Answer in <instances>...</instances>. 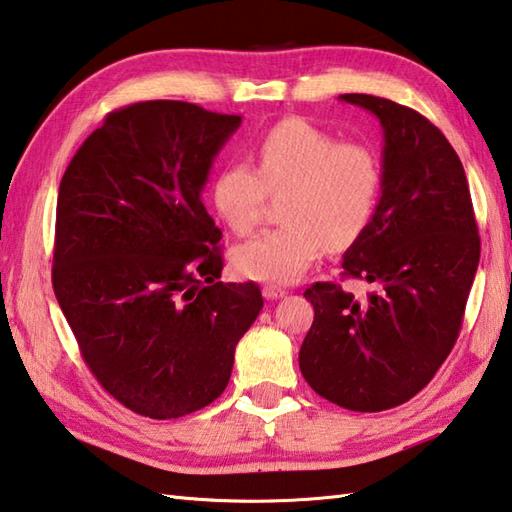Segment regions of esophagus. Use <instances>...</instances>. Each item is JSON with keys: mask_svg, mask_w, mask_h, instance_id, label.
Returning a JSON list of instances; mask_svg holds the SVG:
<instances>
[{"mask_svg": "<svg viewBox=\"0 0 512 512\" xmlns=\"http://www.w3.org/2000/svg\"><path fill=\"white\" fill-rule=\"evenodd\" d=\"M262 293H264V297H266V299H279V297H284V295H286V288H279V286L268 284V286H264V288H262Z\"/></svg>", "mask_w": 512, "mask_h": 512, "instance_id": "esophagus-1", "label": "esophagus"}]
</instances>
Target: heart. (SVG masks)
I'll list each match as a JSON object with an SVG mask.
<instances>
[{"label": "heart", "instance_id": "heart-1", "mask_svg": "<svg viewBox=\"0 0 512 512\" xmlns=\"http://www.w3.org/2000/svg\"><path fill=\"white\" fill-rule=\"evenodd\" d=\"M255 157L257 168L233 159L210 179V204L239 237L262 224L268 195H284V226L235 248L233 262L242 275L295 282L326 246H350L373 219L382 164L370 146L339 142L304 119H284L259 135Z\"/></svg>", "mask_w": 512, "mask_h": 512}]
</instances>
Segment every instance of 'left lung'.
I'll return each mask as SVG.
<instances>
[{"label":"left lung","instance_id":"8db88e82","mask_svg":"<svg viewBox=\"0 0 512 512\" xmlns=\"http://www.w3.org/2000/svg\"><path fill=\"white\" fill-rule=\"evenodd\" d=\"M384 128L382 197L344 253V277L373 293L355 297L317 282L304 297L315 319L299 350L308 386L357 413L415 397L453 350L479 264L468 179L442 130L417 110L350 93Z\"/></svg>","mask_w":512,"mask_h":512}]
</instances>
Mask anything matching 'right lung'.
<instances>
[{"mask_svg": "<svg viewBox=\"0 0 512 512\" xmlns=\"http://www.w3.org/2000/svg\"><path fill=\"white\" fill-rule=\"evenodd\" d=\"M239 115L173 99L108 113L59 184L53 290L90 373L137 415L175 419L224 393L264 306L219 282L202 188Z\"/></svg>", "mask_w": 512, "mask_h": 512, "instance_id": "1", "label": "right lung"}]
</instances>
